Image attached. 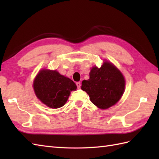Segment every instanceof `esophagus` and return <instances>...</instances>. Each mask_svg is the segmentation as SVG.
Returning <instances> with one entry per match:
<instances>
[{
  "mask_svg": "<svg viewBox=\"0 0 159 159\" xmlns=\"http://www.w3.org/2000/svg\"><path fill=\"white\" fill-rule=\"evenodd\" d=\"M76 86H77L78 88L80 89V86H81V83H80V82H77V83H76Z\"/></svg>",
  "mask_w": 159,
  "mask_h": 159,
  "instance_id": "obj_1",
  "label": "esophagus"
}]
</instances>
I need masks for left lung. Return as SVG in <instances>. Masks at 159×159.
<instances>
[{
  "label": "left lung",
  "mask_w": 159,
  "mask_h": 159,
  "mask_svg": "<svg viewBox=\"0 0 159 159\" xmlns=\"http://www.w3.org/2000/svg\"><path fill=\"white\" fill-rule=\"evenodd\" d=\"M125 80L120 71L105 61L100 68L93 67L89 79L82 82L81 89L88 94L92 102L101 109L116 104L124 92Z\"/></svg>",
  "instance_id": "1"
}]
</instances>
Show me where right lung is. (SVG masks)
Listing matches in <instances>:
<instances>
[{
  "label": "right lung",
  "instance_id": "add662e5",
  "mask_svg": "<svg viewBox=\"0 0 159 159\" xmlns=\"http://www.w3.org/2000/svg\"><path fill=\"white\" fill-rule=\"evenodd\" d=\"M37 97L52 109L63 107L67 102L70 92L77 88L73 80L57 72L43 70L38 73L33 83Z\"/></svg>",
  "mask_w": 159,
  "mask_h": 159
}]
</instances>
